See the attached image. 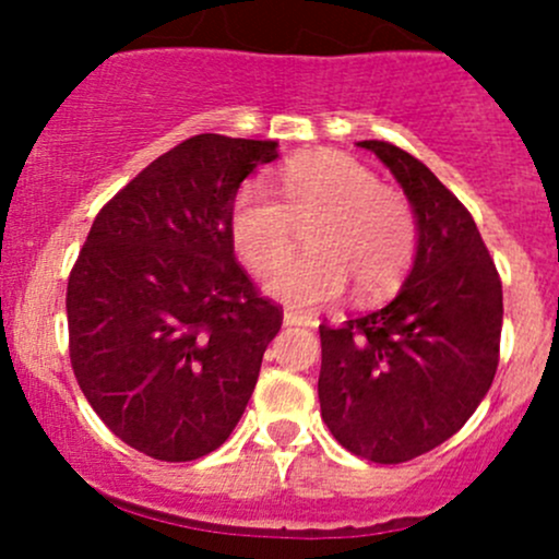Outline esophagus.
Returning <instances> with one entry per match:
<instances>
[{"mask_svg": "<svg viewBox=\"0 0 559 559\" xmlns=\"http://www.w3.org/2000/svg\"><path fill=\"white\" fill-rule=\"evenodd\" d=\"M284 324L286 326H308V324H313V321L308 319V316H300L295 311H284Z\"/></svg>", "mask_w": 559, "mask_h": 559, "instance_id": "34e87169", "label": "esophagus"}]
</instances>
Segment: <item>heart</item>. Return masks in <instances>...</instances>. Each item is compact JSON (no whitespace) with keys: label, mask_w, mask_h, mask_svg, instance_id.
<instances>
[{"label":"heart","mask_w":559,"mask_h":559,"mask_svg":"<svg viewBox=\"0 0 559 559\" xmlns=\"http://www.w3.org/2000/svg\"><path fill=\"white\" fill-rule=\"evenodd\" d=\"M278 197L243 183L229 211L235 251L253 273L267 275L294 252L296 229L307 228L312 253L270 281L273 295L295 308L337 300L352 281L362 300L386 295L408 273L419 243L414 207L381 186L362 162L321 151L278 173Z\"/></svg>","instance_id":"1"}]
</instances>
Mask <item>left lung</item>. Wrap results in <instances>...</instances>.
Returning <instances> with one entry per match:
<instances>
[{"instance_id": "8db88e82", "label": "left lung", "mask_w": 559, "mask_h": 559, "mask_svg": "<svg viewBox=\"0 0 559 559\" xmlns=\"http://www.w3.org/2000/svg\"><path fill=\"white\" fill-rule=\"evenodd\" d=\"M359 148L403 186L419 246L389 306L319 326V403L343 449L397 465L449 441L492 386L503 286L473 216L436 175L384 140Z\"/></svg>"}]
</instances>
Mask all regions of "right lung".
Returning <instances> with one entry per match:
<instances>
[{"label": "right lung", "mask_w": 559, "mask_h": 559, "mask_svg": "<svg viewBox=\"0 0 559 559\" xmlns=\"http://www.w3.org/2000/svg\"><path fill=\"white\" fill-rule=\"evenodd\" d=\"M273 140L194 134L97 213L67 281L70 362L127 447L216 452L243 416L284 311L235 259L229 211Z\"/></svg>", "instance_id": "obj_1"}]
</instances>
